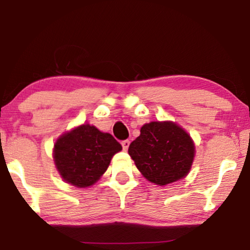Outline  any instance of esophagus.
Wrapping results in <instances>:
<instances>
[{
  "instance_id": "1",
  "label": "esophagus",
  "mask_w": 250,
  "mask_h": 250,
  "mask_svg": "<svg viewBox=\"0 0 250 250\" xmlns=\"http://www.w3.org/2000/svg\"><path fill=\"white\" fill-rule=\"evenodd\" d=\"M122 147H123V150L125 151H127L128 150V147H129V145H130V141L129 140H125V141H122Z\"/></svg>"
}]
</instances>
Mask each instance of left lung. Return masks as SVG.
I'll return each instance as SVG.
<instances>
[{
    "label": "left lung",
    "instance_id": "8db88e82",
    "mask_svg": "<svg viewBox=\"0 0 250 250\" xmlns=\"http://www.w3.org/2000/svg\"><path fill=\"white\" fill-rule=\"evenodd\" d=\"M128 153L147 181L166 186L190 172L195 144L175 122L152 121L141 128V135L129 145Z\"/></svg>",
    "mask_w": 250,
    "mask_h": 250
}]
</instances>
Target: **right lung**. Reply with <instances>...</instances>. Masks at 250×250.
<instances>
[{"mask_svg": "<svg viewBox=\"0 0 250 250\" xmlns=\"http://www.w3.org/2000/svg\"><path fill=\"white\" fill-rule=\"evenodd\" d=\"M121 144L108 132L84 123L56 140L53 159L63 181L77 188L93 186L108 168Z\"/></svg>", "mask_w": 250, "mask_h": 250, "instance_id": "obj_1", "label": "right lung"}]
</instances>
